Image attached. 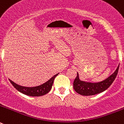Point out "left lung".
Masks as SVG:
<instances>
[{
    "label": "left lung",
    "mask_w": 124,
    "mask_h": 124,
    "mask_svg": "<svg viewBox=\"0 0 124 124\" xmlns=\"http://www.w3.org/2000/svg\"><path fill=\"white\" fill-rule=\"evenodd\" d=\"M119 66L116 69L114 73L99 83H87L82 81L79 78V74L77 73V76L73 83V87L76 93L83 96H93L104 91L112 84L117 75Z\"/></svg>",
    "instance_id": "left-lung-1"
}]
</instances>
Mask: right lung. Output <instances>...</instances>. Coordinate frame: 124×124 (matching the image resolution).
<instances>
[{"label": "right lung", "instance_id": "obj_1", "mask_svg": "<svg viewBox=\"0 0 124 124\" xmlns=\"http://www.w3.org/2000/svg\"><path fill=\"white\" fill-rule=\"evenodd\" d=\"M58 74H56L53 76L50 79H49L48 81L46 82L44 84L40 85V86H35V87H24V86L18 85L14 82H13L12 81H11L10 79H9V81L12 83L13 86L20 93L29 96H32V97L37 96V97H38V96H41L46 94L51 90L54 78Z\"/></svg>", "mask_w": 124, "mask_h": 124}]
</instances>
